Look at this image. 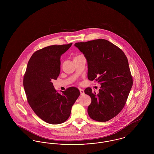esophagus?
Here are the masks:
<instances>
[{
  "label": "esophagus",
  "mask_w": 154,
  "mask_h": 154,
  "mask_svg": "<svg viewBox=\"0 0 154 154\" xmlns=\"http://www.w3.org/2000/svg\"><path fill=\"white\" fill-rule=\"evenodd\" d=\"M80 94L81 95H83L84 94V91L82 89H80Z\"/></svg>",
  "instance_id": "34e87169"
}]
</instances>
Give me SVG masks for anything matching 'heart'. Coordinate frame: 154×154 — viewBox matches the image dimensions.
I'll list each match as a JSON object with an SVG mask.
<instances>
[{
  "instance_id": "heart-1",
  "label": "heart",
  "mask_w": 154,
  "mask_h": 154,
  "mask_svg": "<svg viewBox=\"0 0 154 154\" xmlns=\"http://www.w3.org/2000/svg\"><path fill=\"white\" fill-rule=\"evenodd\" d=\"M77 57H78V56H77Z\"/></svg>"
}]
</instances>
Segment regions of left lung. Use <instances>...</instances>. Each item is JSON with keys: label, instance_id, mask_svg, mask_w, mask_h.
<instances>
[{"label": "left lung", "instance_id": "1", "mask_svg": "<svg viewBox=\"0 0 154 154\" xmlns=\"http://www.w3.org/2000/svg\"><path fill=\"white\" fill-rule=\"evenodd\" d=\"M87 60L88 79L101 85L96 94L91 88L84 92L91 97L89 116L99 122L116 117L124 107L133 85L128 59L117 46L104 39L74 44Z\"/></svg>", "mask_w": 154, "mask_h": 154}]
</instances>
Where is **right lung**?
Returning a JSON list of instances; mask_svg holds the SVG:
<instances>
[{
    "instance_id": "right-lung-1",
    "label": "right lung",
    "mask_w": 154,
    "mask_h": 154,
    "mask_svg": "<svg viewBox=\"0 0 154 154\" xmlns=\"http://www.w3.org/2000/svg\"><path fill=\"white\" fill-rule=\"evenodd\" d=\"M72 45H50L35 52L28 63L23 77V87L30 106L38 117L50 124L65 122L80 95L75 87L59 93L52 82L60 73L61 55Z\"/></svg>"
}]
</instances>
